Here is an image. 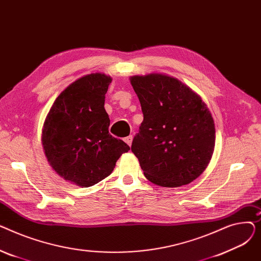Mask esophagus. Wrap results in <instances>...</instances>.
I'll return each mask as SVG.
<instances>
[{"label":"esophagus","instance_id":"obj_1","mask_svg":"<svg viewBox=\"0 0 261 261\" xmlns=\"http://www.w3.org/2000/svg\"><path fill=\"white\" fill-rule=\"evenodd\" d=\"M132 140H133L132 135H129V136H127V138H125V142H126L129 146H131V144H132Z\"/></svg>","mask_w":261,"mask_h":261}]
</instances>
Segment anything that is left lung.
I'll use <instances>...</instances> for the list:
<instances>
[{"instance_id": "8db88e82", "label": "left lung", "mask_w": 261, "mask_h": 261, "mask_svg": "<svg viewBox=\"0 0 261 261\" xmlns=\"http://www.w3.org/2000/svg\"><path fill=\"white\" fill-rule=\"evenodd\" d=\"M130 82L144 114L131 150L145 176L163 187L193 182L206 169L215 148V122L206 103L168 75H135Z\"/></svg>"}]
</instances>
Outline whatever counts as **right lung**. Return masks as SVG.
Segmentation results:
<instances>
[{
    "mask_svg": "<svg viewBox=\"0 0 261 261\" xmlns=\"http://www.w3.org/2000/svg\"><path fill=\"white\" fill-rule=\"evenodd\" d=\"M112 78L92 73L75 80L53 103L42 128V146L62 179L90 187L112 173L130 147L109 133L105 98Z\"/></svg>",
    "mask_w": 261,
    "mask_h": 261,
    "instance_id": "right-lung-1",
    "label": "right lung"
}]
</instances>
